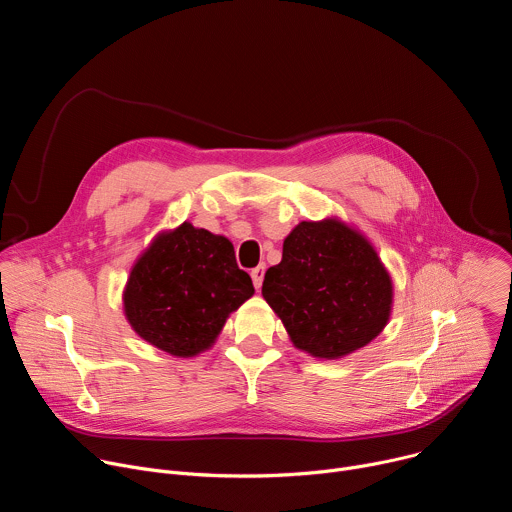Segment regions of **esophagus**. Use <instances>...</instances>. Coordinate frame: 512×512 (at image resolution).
Masks as SVG:
<instances>
[{
  "mask_svg": "<svg viewBox=\"0 0 512 512\" xmlns=\"http://www.w3.org/2000/svg\"><path fill=\"white\" fill-rule=\"evenodd\" d=\"M265 265L261 263V265H257L255 269H251V279H253V285H255V289H259L261 285H263V277H265Z\"/></svg>",
  "mask_w": 512,
  "mask_h": 512,
  "instance_id": "esophagus-1",
  "label": "esophagus"
}]
</instances>
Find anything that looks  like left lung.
I'll use <instances>...</instances> for the list:
<instances>
[{
	"label": "left lung",
	"mask_w": 512,
	"mask_h": 512,
	"mask_svg": "<svg viewBox=\"0 0 512 512\" xmlns=\"http://www.w3.org/2000/svg\"><path fill=\"white\" fill-rule=\"evenodd\" d=\"M261 294L296 348L326 360L375 340L391 318L393 281L371 241L330 216L283 241Z\"/></svg>",
	"instance_id": "left-lung-1"
}]
</instances>
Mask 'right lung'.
Returning a JSON list of instances; mask_svg holds the SVG:
<instances>
[{
	"mask_svg": "<svg viewBox=\"0 0 512 512\" xmlns=\"http://www.w3.org/2000/svg\"><path fill=\"white\" fill-rule=\"evenodd\" d=\"M253 294L233 243L182 223L160 233L137 257L123 289V310L145 342L188 358L208 350Z\"/></svg>",
	"mask_w": 512,
	"mask_h": 512,
	"instance_id": "obj_1",
	"label": "right lung"
}]
</instances>
